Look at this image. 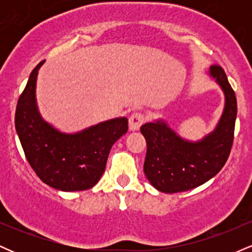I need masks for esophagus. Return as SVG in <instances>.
<instances>
[{"label": "esophagus", "mask_w": 252, "mask_h": 252, "mask_svg": "<svg viewBox=\"0 0 252 252\" xmlns=\"http://www.w3.org/2000/svg\"><path fill=\"white\" fill-rule=\"evenodd\" d=\"M144 123V116L141 112H134L131 116L129 117V129L131 131L140 129V126Z\"/></svg>", "instance_id": "obj_1"}]
</instances>
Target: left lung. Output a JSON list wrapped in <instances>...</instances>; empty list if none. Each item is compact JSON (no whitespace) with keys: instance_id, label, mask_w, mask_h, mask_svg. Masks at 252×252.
Returning a JSON list of instances; mask_svg holds the SVG:
<instances>
[{"instance_id":"obj_1","label":"left lung","mask_w":252,"mask_h":252,"mask_svg":"<svg viewBox=\"0 0 252 252\" xmlns=\"http://www.w3.org/2000/svg\"><path fill=\"white\" fill-rule=\"evenodd\" d=\"M209 73L225 96L221 117L212 132L190 142L180 137L163 120L141 126L147 141L144 174L160 192H185L200 186L218 174L230 155L237 117L236 94L220 66H211Z\"/></svg>"}]
</instances>
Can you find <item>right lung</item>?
I'll use <instances>...</instances> for the list:
<instances>
[{
	"mask_svg": "<svg viewBox=\"0 0 252 252\" xmlns=\"http://www.w3.org/2000/svg\"><path fill=\"white\" fill-rule=\"evenodd\" d=\"M39 63L17 100L15 128L26 158L42 182L63 192L85 190L99 181L110 149L128 131V120L118 117L76 134H65L42 120L35 88Z\"/></svg>",
	"mask_w": 252,
	"mask_h": 252,
	"instance_id": "right-lung-1",
	"label": "right lung"
}]
</instances>
